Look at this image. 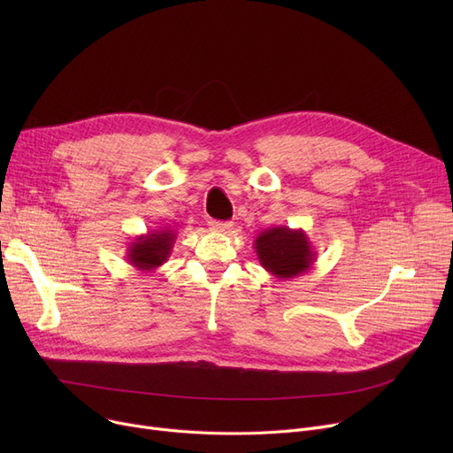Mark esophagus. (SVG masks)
<instances>
[{"mask_svg":"<svg viewBox=\"0 0 453 453\" xmlns=\"http://www.w3.org/2000/svg\"><path fill=\"white\" fill-rule=\"evenodd\" d=\"M209 227L212 231H217V233H227L233 227V224L231 222H222V220H211Z\"/></svg>","mask_w":453,"mask_h":453,"instance_id":"esophagus-1","label":"esophagus"}]
</instances>
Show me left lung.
<instances>
[{
  "label": "left lung",
  "mask_w": 453,
  "mask_h": 453,
  "mask_svg": "<svg viewBox=\"0 0 453 453\" xmlns=\"http://www.w3.org/2000/svg\"><path fill=\"white\" fill-rule=\"evenodd\" d=\"M260 266L275 279H294L316 263L314 246L303 229L275 226L257 234L253 242Z\"/></svg>",
  "instance_id": "8db88e82"
}]
</instances>
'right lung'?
<instances>
[{"label": "right lung", "instance_id": "1", "mask_svg": "<svg viewBox=\"0 0 453 453\" xmlns=\"http://www.w3.org/2000/svg\"><path fill=\"white\" fill-rule=\"evenodd\" d=\"M176 242V231L173 227H159L137 234L127 248V260L137 272H156L169 260Z\"/></svg>", "mask_w": 453, "mask_h": 453}]
</instances>
